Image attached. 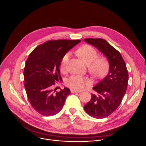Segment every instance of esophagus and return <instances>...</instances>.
Instances as JSON below:
<instances>
[{
	"label": "esophagus",
	"instance_id": "esophagus-1",
	"mask_svg": "<svg viewBox=\"0 0 146 146\" xmlns=\"http://www.w3.org/2000/svg\"><path fill=\"white\" fill-rule=\"evenodd\" d=\"M70 92H71L72 94H75V93H78V92H80V91H75V90H71Z\"/></svg>",
	"mask_w": 146,
	"mask_h": 146
}]
</instances>
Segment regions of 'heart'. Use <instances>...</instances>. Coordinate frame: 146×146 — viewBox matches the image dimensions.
Instances as JSON below:
<instances>
[{"instance_id": "1", "label": "heart", "mask_w": 146, "mask_h": 146, "mask_svg": "<svg viewBox=\"0 0 146 146\" xmlns=\"http://www.w3.org/2000/svg\"><path fill=\"white\" fill-rule=\"evenodd\" d=\"M77 55L88 65L90 73L96 77H100L105 74L109 68V62L106 56H97V51L88 44L80 47L76 51ZM69 59V53H66L62 57L60 70L62 72L66 70ZM90 80L86 77L78 75H73L65 81L67 87L73 90H80L85 86L89 84Z\"/></svg>"}]
</instances>
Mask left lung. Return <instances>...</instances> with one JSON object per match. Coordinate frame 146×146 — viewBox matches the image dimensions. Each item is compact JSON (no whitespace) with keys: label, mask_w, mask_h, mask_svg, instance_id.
<instances>
[{"label":"left lung","mask_w":146,"mask_h":146,"mask_svg":"<svg viewBox=\"0 0 146 146\" xmlns=\"http://www.w3.org/2000/svg\"><path fill=\"white\" fill-rule=\"evenodd\" d=\"M84 40L105 54L110 64L108 74L92 88L98 95L92 94L91 100L84 106L90 116L103 118L114 112L121 104L127 89L128 72L120 52L106 40L88 38Z\"/></svg>","instance_id":"8db88e82"}]
</instances>
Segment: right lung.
<instances>
[{"mask_svg":"<svg viewBox=\"0 0 146 146\" xmlns=\"http://www.w3.org/2000/svg\"><path fill=\"white\" fill-rule=\"evenodd\" d=\"M80 40H51L36 47L29 54L24 70L25 88L32 108L44 116H52L63 108L70 94L68 88H54L62 80L59 66L68 51Z\"/></svg>","mask_w":146,"mask_h":146,"instance_id":"1","label":"right lung"}]
</instances>
